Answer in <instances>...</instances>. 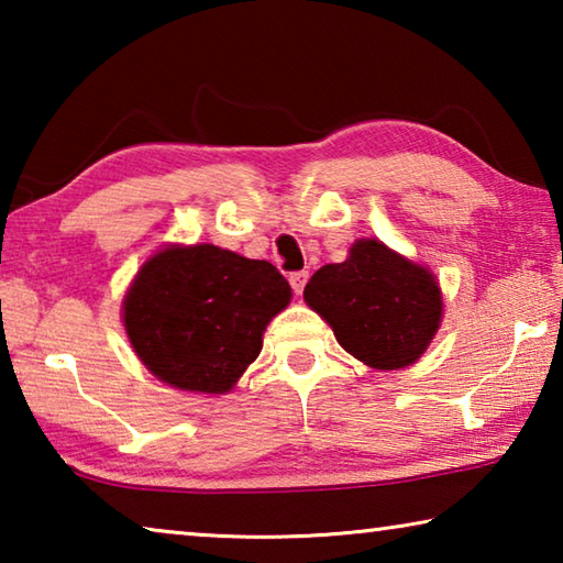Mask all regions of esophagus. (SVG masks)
<instances>
[{"instance_id": "1", "label": "esophagus", "mask_w": 563, "mask_h": 563, "mask_svg": "<svg viewBox=\"0 0 563 563\" xmlns=\"http://www.w3.org/2000/svg\"><path fill=\"white\" fill-rule=\"evenodd\" d=\"M290 285H292V290L295 292H302V288H305V283H308V271H295V273H290Z\"/></svg>"}]
</instances>
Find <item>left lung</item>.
<instances>
[{"mask_svg":"<svg viewBox=\"0 0 563 563\" xmlns=\"http://www.w3.org/2000/svg\"><path fill=\"white\" fill-rule=\"evenodd\" d=\"M302 298L352 357L375 369L422 357L444 308L434 275L377 238H360L347 261L322 265Z\"/></svg>","mask_w":563,"mask_h":563,"instance_id":"8db88e82","label":"left lung"}]
</instances>
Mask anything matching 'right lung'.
Returning a JSON list of instances; mask_svg holds the SVG:
<instances>
[{"mask_svg":"<svg viewBox=\"0 0 563 563\" xmlns=\"http://www.w3.org/2000/svg\"><path fill=\"white\" fill-rule=\"evenodd\" d=\"M290 285L268 261L201 245H166L123 298V328L151 375L186 393H231L261 355Z\"/></svg>","mask_w":563,"mask_h":563,"instance_id":"add662e5","label":"right lung"}]
</instances>
